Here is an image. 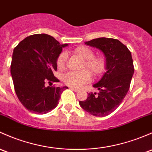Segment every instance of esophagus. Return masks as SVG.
<instances>
[{
  "label": "esophagus",
  "instance_id": "obj_1",
  "mask_svg": "<svg viewBox=\"0 0 152 152\" xmlns=\"http://www.w3.org/2000/svg\"><path fill=\"white\" fill-rule=\"evenodd\" d=\"M71 89H72V90H73L74 91V92H79V89H76V88H73V87H71Z\"/></svg>",
  "mask_w": 152,
  "mask_h": 152
}]
</instances>
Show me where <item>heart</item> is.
Returning <instances> with one entry per match:
<instances>
[{
    "instance_id": "1",
    "label": "heart",
    "mask_w": 152,
    "mask_h": 152,
    "mask_svg": "<svg viewBox=\"0 0 152 152\" xmlns=\"http://www.w3.org/2000/svg\"><path fill=\"white\" fill-rule=\"evenodd\" d=\"M75 54L84 60L83 68H87L95 76H100L106 70V59L103 56H95V51L87 46H80L73 50ZM68 53L62 52L57 59V65L60 69H63L68 60ZM91 80L90 73L87 70L79 72L70 71L63 76V81L67 85L74 88H81Z\"/></svg>"
}]
</instances>
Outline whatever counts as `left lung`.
Returning a JSON list of instances; mask_svg holds the SVG:
<instances>
[{"label":"left lung","mask_w":152,"mask_h":152,"mask_svg":"<svg viewBox=\"0 0 152 152\" xmlns=\"http://www.w3.org/2000/svg\"><path fill=\"white\" fill-rule=\"evenodd\" d=\"M85 44L104 53L107 71L93 85L100 91L99 93L90 92L85 100L79 101V104L93 116H105L119 107L128 92L134 73L132 55L125 45L114 38H95Z\"/></svg>","instance_id":"1"}]
</instances>
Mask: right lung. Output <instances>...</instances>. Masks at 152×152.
Wrapping results in <instances>:
<instances>
[{
  "instance_id": "1",
  "label": "right lung",
  "mask_w": 152,
  "mask_h": 152,
  "mask_svg": "<svg viewBox=\"0 0 152 152\" xmlns=\"http://www.w3.org/2000/svg\"><path fill=\"white\" fill-rule=\"evenodd\" d=\"M47 34L28 36L14 49L11 64L14 90L21 103L30 112L44 114L57 107L62 92L67 87H56L54 75L57 59L63 47ZM47 83L50 86L45 85Z\"/></svg>"
}]
</instances>
